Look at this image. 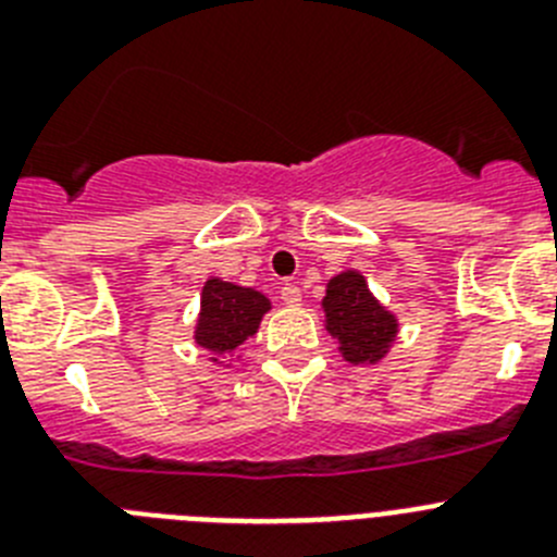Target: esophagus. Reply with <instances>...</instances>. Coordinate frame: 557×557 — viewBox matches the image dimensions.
<instances>
[{
  "label": "esophagus",
  "instance_id": "obj_1",
  "mask_svg": "<svg viewBox=\"0 0 557 557\" xmlns=\"http://www.w3.org/2000/svg\"><path fill=\"white\" fill-rule=\"evenodd\" d=\"M278 293H282V301L289 304V307H298V304H301V289L295 287V284H284Z\"/></svg>",
  "mask_w": 557,
  "mask_h": 557
}]
</instances>
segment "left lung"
<instances>
[{
	"instance_id": "8db88e82",
	"label": "left lung",
	"mask_w": 557,
	"mask_h": 557,
	"mask_svg": "<svg viewBox=\"0 0 557 557\" xmlns=\"http://www.w3.org/2000/svg\"><path fill=\"white\" fill-rule=\"evenodd\" d=\"M329 332L337 334L348 362H376L396 334V321L373 301L366 278L359 273H339L329 282L326 298Z\"/></svg>"
}]
</instances>
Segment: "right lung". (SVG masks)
Instances as JSON below:
<instances>
[{"label":"right lung","instance_id":"obj_1","mask_svg":"<svg viewBox=\"0 0 557 557\" xmlns=\"http://www.w3.org/2000/svg\"><path fill=\"white\" fill-rule=\"evenodd\" d=\"M268 309L270 304L262 293L209 278L200 301L198 343L209 351H231L256 334Z\"/></svg>","mask_w":557,"mask_h":557}]
</instances>
